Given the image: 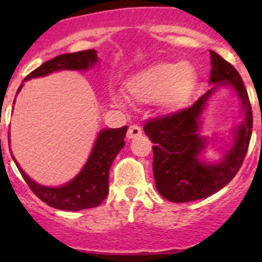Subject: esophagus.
<instances>
[{"label": "esophagus", "instance_id": "esophagus-1", "mask_svg": "<svg viewBox=\"0 0 262 262\" xmlns=\"http://www.w3.org/2000/svg\"><path fill=\"white\" fill-rule=\"evenodd\" d=\"M142 135V128L136 124H133V126H129L128 131H127V138L128 139H136L139 136Z\"/></svg>", "mask_w": 262, "mask_h": 262}]
</instances>
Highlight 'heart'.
I'll use <instances>...</instances> for the list:
<instances>
[{"instance_id": "heart-1", "label": "heart", "mask_w": 262, "mask_h": 262, "mask_svg": "<svg viewBox=\"0 0 262 262\" xmlns=\"http://www.w3.org/2000/svg\"><path fill=\"white\" fill-rule=\"evenodd\" d=\"M194 84V71L189 64L159 62L143 69L128 81L129 96L139 102L161 98L168 110H177L186 101Z\"/></svg>"}]
</instances>
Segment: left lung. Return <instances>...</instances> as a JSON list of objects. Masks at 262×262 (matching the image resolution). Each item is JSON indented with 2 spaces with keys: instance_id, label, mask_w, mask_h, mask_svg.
<instances>
[{
  "instance_id": "obj_1",
  "label": "left lung",
  "mask_w": 262,
  "mask_h": 262,
  "mask_svg": "<svg viewBox=\"0 0 262 262\" xmlns=\"http://www.w3.org/2000/svg\"><path fill=\"white\" fill-rule=\"evenodd\" d=\"M211 55V89L195 102L174 114L148 120L144 133L154 143V176L159 193L170 202H190L223 189L239 172L251 142L253 114L249 97L239 72L221 55ZM228 84L239 96L245 119L235 130L233 147L223 162L203 163L199 156L206 141L199 136V117L205 102L217 86Z\"/></svg>"
}]
</instances>
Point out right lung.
Segmentation results:
<instances>
[{"label": "right lung", "instance_id": "add662e5", "mask_svg": "<svg viewBox=\"0 0 262 262\" xmlns=\"http://www.w3.org/2000/svg\"><path fill=\"white\" fill-rule=\"evenodd\" d=\"M98 61L94 50L80 51L73 53H62L48 60L39 68L32 71L25 80L47 76L52 72L61 69L72 71H86ZM22 85L18 88V92ZM127 126L120 128L102 129L94 143L93 151L90 154L82 170L72 181L60 187H47L34 182L26 173L18 169L23 180L26 181L32 193L45 203L57 210L80 211V210L97 207L105 201L108 194V170L119 151L124 147ZM14 159V157H13Z\"/></svg>", "mask_w": 262, "mask_h": 262}]
</instances>
